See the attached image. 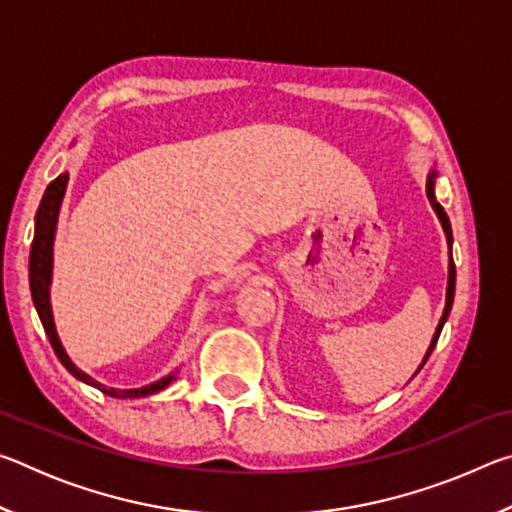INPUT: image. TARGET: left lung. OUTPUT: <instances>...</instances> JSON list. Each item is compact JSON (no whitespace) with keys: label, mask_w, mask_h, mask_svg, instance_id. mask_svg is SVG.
I'll return each mask as SVG.
<instances>
[{"label":"left lung","mask_w":512,"mask_h":512,"mask_svg":"<svg viewBox=\"0 0 512 512\" xmlns=\"http://www.w3.org/2000/svg\"><path fill=\"white\" fill-rule=\"evenodd\" d=\"M433 187H436V169H431V171H429V176H427V198H429V203H431V207H433V212L438 214L440 223H443V230H445V237H447V244H449V277H447V300H445V311H443V316H440V323H438V327H436V334H433L431 345H429L427 354H424V359H422V363H420V368L424 366V363H427L429 354L433 352V348H436L438 336H440V332H443V325H445V320H447V316H449V311H452L454 289H456V266H454V259H452V241H454V237H452V225H449V219H447V214H445V210H443V205H440V203L436 201V194H433ZM420 368H418V370H420Z\"/></svg>","instance_id":"8db88e82"}]
</instances>
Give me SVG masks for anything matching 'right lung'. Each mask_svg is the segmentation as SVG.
<instances>
[{
	"instance_id": "1",
	"label": "right lung",
	"mask_w": 512,
	"mask_h": 512,
	"mask_svg": "<svg viewBox=\"0 0 512 512\" xmlns=\"http://www.w3.org/2000/svg\"><path fill=\"white\" fill-rule=\"evenodd\" d=\"M67 173H60L56 180H51L49 187L45 189V196H42L40 207L36 212V232H33V244H31V255H29V284H31V298L33 305H36V311L40 316V323L45 327V334L54 348L56 357L60 363L72 372V375L83 381V384H90L94 388H99L101 393H106L110 397H146L153 395L158 391H164L176 375H167L153 384L144 386V388H128V391H117V388H108L99 384L97 379H92L90 375H85L81 368H76L72 359L67 357V352L63 348V343L58 339L56 325H54V314H51V300H49V287H51V268H54V239H56V223H58V212H60V203H63L65 189H67Z\"/></svg>"
}]
</instances>
